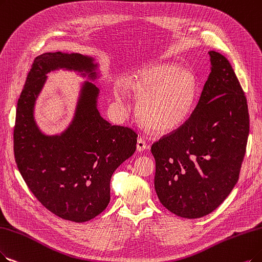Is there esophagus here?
Segmentation results:
<instances>
[{"mask_svg": "<svg viewBox=\"0 0 262 262\" xmlns=\"http://www.w3.org/2000/svg\"><path fill=\"white\" fill-rule=\"evenodd\" d=\"M137 147H138V150H139V151H143L144 149L147 148V144H146V142H145V140H144L143 138L138 139Z\"/></svg>", "mask_w": 262, "mask_h": 262, "instance_id": "1", "label": "esophagus"}]
</instances>
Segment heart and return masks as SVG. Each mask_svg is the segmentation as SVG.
<instances>
[{"instance_id":"b5f03b06","label":"heart","mask_w":262,"mask_h":262,"mask_svg":"<svg viewBox=\"0 0 262 262\" xmlns=\"http://www.w3.org/2000/svg\"><path fill=\"white\" fill-rule=\"evenodd\" d=\"M124 88L140 98L139 117L146 127L157 133L171 132L182 127L193 112L198 98L193 73L167 63L142 68L125 79ZM115 97L124 105L121 91H115Z\"/></svg>"}]
</instances>
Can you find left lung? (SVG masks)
I'll use <instances>...</instances> for the list:
<instances>
[{
    "mask_svg": "<svg viewBox=\"0 0 262 262\" xmlns=\"http://www.w3.org/2000/svg\"><path fill=\"white\" fill-rule=\"evenodd\" d=\"M211 73L190 117L151 145L155 189L183 218H200L235 186L249 133L247 101L230 62L214 50Z\"/></svg>",
    "mask_w": 262,
    "mask_h": 262,
    "instance_id": "8db88e82",
    "label": "left lung"
}]
</instances>
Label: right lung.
Returning <instances> with one entry per match:
<instances>
[{"instance_id": "add662e5", "label": "right lung", "mask_w": 262, "mask_h": 262, "mask_svg": "<svg viewBox=\"0 0 262 262\" xmlns=\"http://www.w3.org/2000/svg\"><path fill=\"white\" fill-rule=\"evenodd\" d=\"M92 61L60 51L36 57L18 100L14 128L15 160L29 189L49 212L75 223L88 222L105 210L112 175L134 154L138 142L134 130L101 117L99 89L89 81L83 83L74 119L63 133L48 137L37 128L33 108L47 73L74 70L96 79Z\"/></svg>"}]
</instances>
